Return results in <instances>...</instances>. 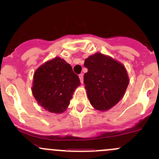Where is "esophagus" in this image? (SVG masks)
Returning a JSON list of instances; mask_svg holds the SVG:
<instances>
[{"label": "esophagus", "mask_w": 159, "mask_h": 159, "mask_svg": "<svg viewBox=\"0 0 159 159\" xmlns=\"http://www.w3.org/2000/svg\"><path fill=\"white\" fill-rule=\"evenodd\" d=\"M79 78H80V81H81V84H83V82H84V80H83V75H82V74L79 75Z\"/></svg>", "instance_id": "esophagus-1"}]
</instances>
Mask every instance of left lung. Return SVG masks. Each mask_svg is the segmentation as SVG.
Here are the masks:
<instances>
[{"instance_id":"obj_1","label":"left lung","mask_w":159,"mask_h":159,"mask_svg":"<svg viewBox=\"0 0 159 159\" xmlns=\"http://www.w3.org/2000/svg\"><path fill=\"white\" fill-rule=\"evenodd\" d=\"M88 72L84 84L90 103L96 110L105 111L124 97L129 84L125 67L108 55L97 52L84 60Z\"/></svg>"}]
</instances>
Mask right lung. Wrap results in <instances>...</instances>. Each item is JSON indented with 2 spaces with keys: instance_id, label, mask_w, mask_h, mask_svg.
<instances>
[{
  "instance_id": "right-lung-1",
  "label": "right lung",
  "mask_w": 159,
  "mask_h": 159,
  "mask_svg": "<svg viewBox=\"0 0 159 159\" xmlns=\"http://www.w3.org/2000/svg\"><path fill=\"white\" fill-rule=\"evenodd\" d=\"M81 84L71 66L59 57L38 67L34 74L31 91L37 102L51 113H63L75 89Z\"/></svg>"
}]
</instances>
